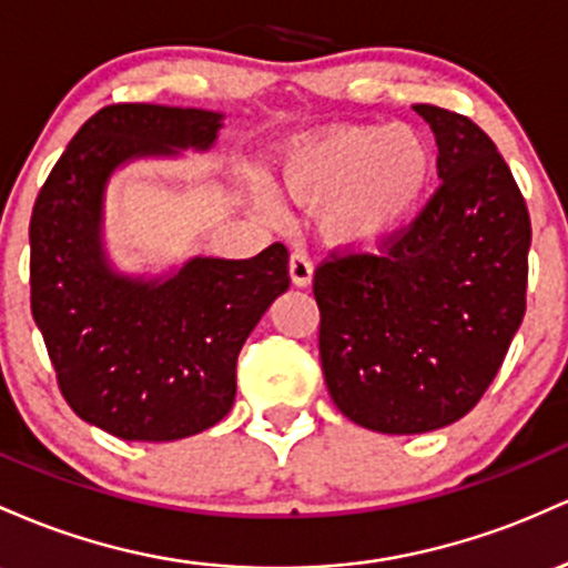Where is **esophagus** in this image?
I'll use <instances>...</instances> for the list:
<instances>
[{
  "mask_svg": "<svg viewBox=\"0 0 568 568\" xmlns=\"http://www.w3.org/2000/svg\"><path fill=\"white\" fill-rule=\"evenodd\" d=\"M290 276L295 286H308L314 282V265H311V260L303 252H295L290 257Z\"/></svg>",
  "mask_w": 568,
  "mask_h": 568,
  "instance_id": "34e87169",
  "label": "esophagus"
}]
</instances>
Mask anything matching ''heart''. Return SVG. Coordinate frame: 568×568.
<instances>
[{
    "label": "heart",
    "mask_w": 568,
    "mask_h": 568,
    "mask_svg": "<svg viewBox=\"0 0 568 568\" xmlns=\"http://www.w3.org/2000/svg\"><path fill=\"white\" fill-rule=\"evenodd\" d=\"M284 190L318 206L324 239L346 250H375L416 216L435 180V150L410 125H341L292 144L278 161ZM260 206L284 216L273 184H257Z\"/></svg>",
    "instance_id": "heart-1"
}]
</instances>
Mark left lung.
Instances as JSON below:
<instances>
[{"label": "left lung", "instance_id": "8db88e82", "mask_svg": "<svg viewBox=\"0 0 568 568\" xmlns=\"http://www.w3.org/2000/svg\"><path fill=\"white\" fill-rule=\"evenodd\" d=\"M413 110L437 139L435 199L381 254L333 257L314 276L329 397L381 435L467 416L526 314L531 222L505 158L464 114Z\"/></svg>", "mask_w": 568, "mask_h": 568}]
</instances>
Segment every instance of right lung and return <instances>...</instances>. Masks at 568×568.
Returning a JSON list of instances; mask_svg holds the SVG:
<instances>
[{
    "label": "right lung",
    "mask_w": 568,
    "mask_h": 568,
    "mask_svg": "<svg viewBox=\"0 0 568 568\" xmlns=\"http://www.w3.org/2000/svg\"><path fill=\"white\" fill-rule=\"evenodd\" d=\"M225 114L112 104L74 133L40 190L29 225L31 314L82 422L120 439L171 443L231 413L235 359L278 295L290 254L195 257L125 273L106 250V190L136 161L209 152Z\"/></svg>",
    "instance_id": "right-lung-1"
}]
</instances>
